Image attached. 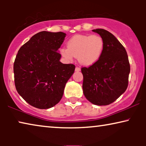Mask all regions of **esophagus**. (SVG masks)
<instances>
[{
  "mask_svg": "<svg viewBox=\"0 0 146 146\" xmlns=\"http://www.w3.org/2000/svg\"><path fill=\"white\" fill-rule=\"evenodd\" d=\"M75 70H76V71H77V72L80 71V68H79V67H76Z\"/></svg>",
  "mask_w": 146,
  "mask_h": 146,
  "instance_id": "esophagus-1",
  "label": "esophagus"
}]
</instances>
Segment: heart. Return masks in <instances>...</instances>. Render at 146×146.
Wrapping results in <instances>:
<instances>
[{"label":"heart","mask_w":146,"mask_h":146,"mask_svg":"<svg viewBox=\"0 0 146 146\" xmlns=\"http://www.w3.org/2000/svg\"><path fill=\"white\" fill-rule=\"evenodd\" d=\"M104 48V42L100 36L75 35L69 39L67 48H62L60 54L66 60L72 61L78 57L80 64L84 66L94 64L99 60Z\"/></svg>","instance_id":"heart-1"}]
</instances>
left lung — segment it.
<instances>
[{
	"instance_id": "1",
	"label": "left lung",
	"mask_w": 146,
	"mask_h": 146,
	"mask_svg": "<svg viewBox=\"0 0 146 146\" xmlns=\"http://www.w3.org/2000/svg\"><path fill=\"white\" fill-rule=\"evenodd\" d=\"M92 31L102 38L104 48L96 63L82 68L83 92L93 104L106 106L126 90L130 66L125 48L112 34L102 29Z\"/></svg>"
}]
</instances>
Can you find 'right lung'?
<instances>
[{"instance_id": "right-lung-1", "label": "right lung", "mask_w": 146, "mask_h": 146, "mask_svg": "<svg viewBox=\"0 0 146 146\" xmlns=\"http://www.w3.org/2000/svg\"><path fill=\"white\" fill-rule=\"evenodd\" d=\"M65 36L62 32H40L22 46L16 56V89L27 103L36 108L48 109L57 104L74 72L72 64L60 62L61 54L57 51Z\"/></svg>"}]
</instances>
